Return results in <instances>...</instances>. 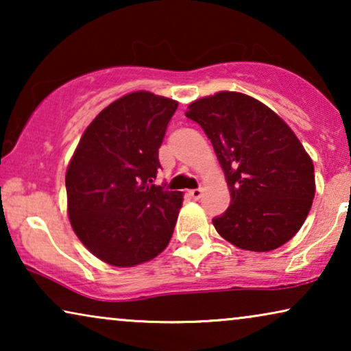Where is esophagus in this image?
Wrapping results in <instances>:
<instances>
[{"label":"esophagus","mask_w":351,"mask_h":351,"mask_svg":"<svg viewBox=\"0 0 351 351\" xmlns=\"http://www.w3.org/2000/svg\"><path fill=\"white\" fill-rule=\"evenodd\" d=\"M189 195L191 196L193 199H199L201 196H203V189H195V190H190Z\"/></svg>","instance_id":"1"}]
</instances>
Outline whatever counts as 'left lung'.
<instances>
[{
  "label": "left lung",
  "mask_w": 351,
  "mask_h": 351,
  "mask_svg": "<svg viewBox=\"0 0 351 351\" xmlns=\"http://www.w3.org/2000/svg\"><path fill=\"white\" fill-rule=\"evenodd\" d=\"M227 180L228 209L213 220L223 239L268 252L299 232L315 198V167L294 131L261 100L220 90L189 105Z\"/></svg>",
  "instance_id": "1"
}]
</instances>
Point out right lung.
I'll return each instance as SVG.
<instances>
[{
	"mask_svg": "<svg viewBox=\"0 0 351 351\" xmlns=\"http://www.w3.org/2000/svg\"><path fill=\"white\" fill-rule=\"evenodd\" d=\"M179 107L148 90L126 94L86 128L66 167V213L86 249L113 267L165 251L184 195L155 185L158 148Z\"/></svg>",
	"mask_w": 351,
	"mask_h": 351,
	"instance_id": "add662e5",
	"label": "right lung"
}]
</instances>
